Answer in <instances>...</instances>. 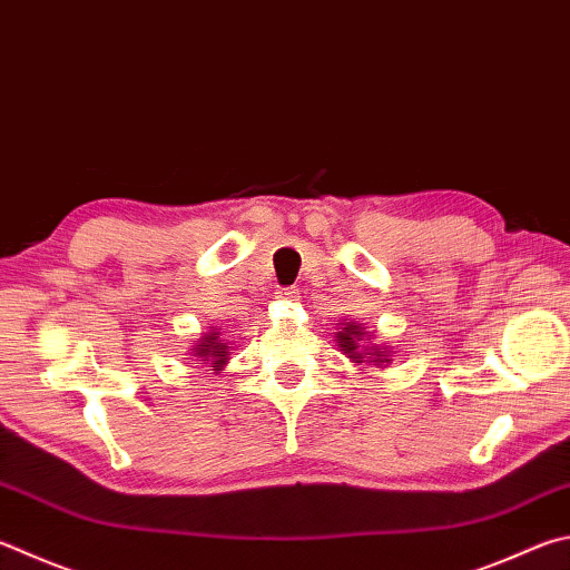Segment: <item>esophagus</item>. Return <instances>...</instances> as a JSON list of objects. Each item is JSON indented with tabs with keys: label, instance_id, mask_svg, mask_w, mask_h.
<instances>
[{
	"label": "esophagus",
	"instance_id": "1",
	"mask_svg": "<svg viewBox=\"0 0 570 570\" xmlns=\"http://www.w3.org/2000/svg\"><path fill=\"white\" fill-rule=\"evenodd\" d=\"M278 298H284V302H294V298L298 296V288L296 286H286V288H278Z\"/></svg>",
	"mask_w": 570,
	"mask_h": 570
}]
</instances>
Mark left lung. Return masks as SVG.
Returning a JSON list of instances; mask_svg holds the SVG:
<instances>
[{"mask_svg": "<svg viewBox=\"0 0 570 570\" xmlns=\"http://www.w3.org/2000/svg\"><path fill=\"white\" fill-rule=\"evenodd\" d=\"M344 328L336 331V344L341 346V351L354 361L356 366L361 364H374V366H386L389 364V354L384 348H379L374 344H368L366 331L356 321H346L341 324Z\"/></svg>", "mask_w": 570, "mask_h": 570, "instance_id": "1", "label": "left lung"}]
</instances>
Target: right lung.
<instances>
[{
  "label": "right lung",
  "mask_w": 570,
  "mask_h": 570,
  "mask_svg": "<svg viewBox=\"0 0 570 570\" xmlns=\"http://www.w3.org/2000/svg\"><path fill=\"white\" fill-rule=\"evenodd\" d=\"M194 356H199V361L204 364H212V371H219L226 366V361L232 356V346H226V341L222 338V331H209V334H204L199 344L194 348Z\"/></svg>",
  "instance_id": "obj_1"
}]
</instances>
